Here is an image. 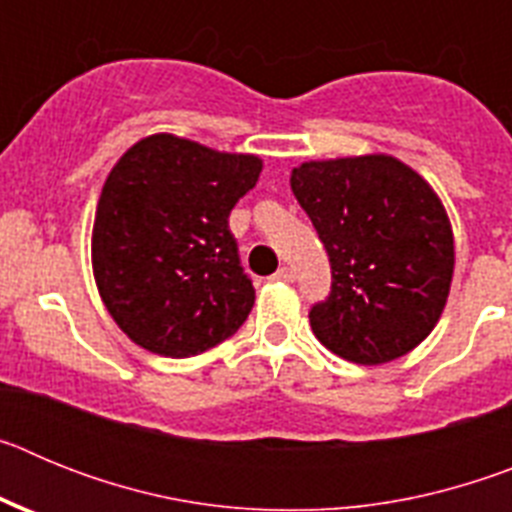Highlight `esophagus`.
Wrapping results in <instances>:
<instances>
[{"label":"esophagus","instance_id":"1","mask_svg":"<svg viewBox=\"0 0 512 512\" xmlns=\"http://www.w3.org/2000/svg\"><path fill=\"white\" fill-rule=\"evenodd\" d=\"M274 279H277V282H295V271L289 269V266H282V269L274 274Z\"/></svg>","mask_w":512,"mask_h":512}]
</instances>
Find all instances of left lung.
<instances>
[{"label":"left lung","instance_id":"1","mask_svg":"<svg viewBox=\"0 0 512 512\" xmlns=\"http://www.w3.org/2000/svg\"><path fill=\"white\" fill-rule=\"evenodd\" d=\"M289 187L330 261V295L310 310L328 351L377 366L431 336L454 277V230L436 189L387 153L320 158Z\"/></svg>","mask_w":512,"mask_h":512}]
</instances>
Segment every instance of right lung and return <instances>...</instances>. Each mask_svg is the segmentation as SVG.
Returning a JSON list of instances; mask_svg holds the SVG:
<instances>
[{"instance_id":"right-lung-1","label":"right lung","mask_w":512,"mask_h":512,"mask_svg":"<svg viewBox=\"0 0 512 512\" xmlns=\"http://www.w3.org/2000/svg\"><path fill=\"white\" fill-rule=\"evenodd\" d=\"M264 161L171 133L140 138L104 179L92 271L104 307L140 348L189 359L223 343L256 292L228 230Z\"/></svg>"}]
</instances>
